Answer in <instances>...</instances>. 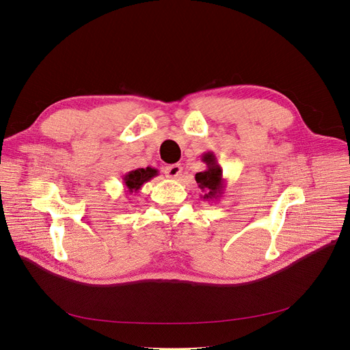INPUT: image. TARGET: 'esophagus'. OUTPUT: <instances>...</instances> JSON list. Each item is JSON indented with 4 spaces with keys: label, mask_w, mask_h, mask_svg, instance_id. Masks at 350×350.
Wrapping results in <instances>:
<instances>
[{
    "label": "esophagus",
    "mask_w": 350,
    "mask_h": 350,
    "mask_svg": "<svg viewBox=\"0 0 350 350\" xmlns=\"http://www.w3.org/2000/svg\"><path fill=\"white\" fill-rule=\"evenodd\" d=\"M181 173H183V167L180 164H170V165H167V167L164 169V174H165V177H169V178H178L180 176H181Z\"/></svg>",
    "instance_id": "1"
}]
</instances>
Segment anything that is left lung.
Here are the masks:
<instances>
[{
	"instance_id": "obj_1",
	"label": "left lung",
	"mask_w": 350,
	"mask_h": 350,
	"mask_svg": "<svg viewBox=\"0 0 350 350\" xmlns=\"http://www.w3.org/2000/svg\"><path fill=\"white\" fill-rule=\"evenodd\" d=\"M201 161L206 163L207 169L196 174V181L198 187L203 191L200 198H203L208 203H215L218 198H221L226 189V178L223 177V169L218 164L214 152H207L201 156Z\"/></svg>"
}]
</instances>
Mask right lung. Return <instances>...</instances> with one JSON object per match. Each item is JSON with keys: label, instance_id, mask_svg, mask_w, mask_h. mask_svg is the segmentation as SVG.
Instances as JSON below:
<instances>
[{"label": "right lung", "instance_id": "1", "mask_svg": "<svg viewBox=\"0 0 350 350\" xmlns=\"http://www.w3.org/2000/svg\"><path fill=\"white\" fill-rule=\"evenodd\" d=\"M156 176H159V172L153 167L136 169V170L126 173L123 176V186L126 189V193H129V194L139 193L144 183L150 181Z\"/></svg>", "mask_w": 350, "mask_h": 350}]
</instances>
